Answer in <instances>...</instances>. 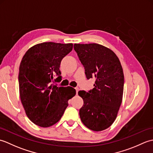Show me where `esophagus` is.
<instances>
[{"instance_id": "34e87169", "label": "esophagus", "mask_w": 153, "mask_h": 153, "mask_svg": "<svg viewBox=\"0 0 153 153\" xmlns=\"http://www.w3.org/2000/svg\"><path fill=\"white\" fill-rule=\"evenodd\" d=\"M75 89H76V94L77 95V93H78V91H79V88H78V87H76V88H75Z\"/></svg>"}]
</instances>
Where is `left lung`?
I'll use <instances>...</instances> for the list:
<instances>
[{"instance_id":"8db88e82","label":"left lung","mask_w":153,"mask_h":153,"mask_svg":"<svg viewBox=\"0 0 153 153\" xmlns=\"http://www.w3.org/2000/svg\"><path fill=\"white\" fill-rule=\"evenodd\" d=\"M74 50L87 79H95L92 90L78 92L83 100L81 120L91 130H105L115 121L122 101L124 76L121 63L112 50L99 44L76 43Z\"/></svg>"}]
</instances>
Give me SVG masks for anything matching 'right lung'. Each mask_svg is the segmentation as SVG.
I'll list each match as a JSON object with an SVG mask.
<instances>
[{"instance_id":"add662e5","label":"right lung","mask_w":153,"mask_h":153,"mask_svg":"<svg viewBox=\"0 0 153 153\" xmlns=\"http://www.w3.org/2000/svg\"><path fill=\"white\" fill-rule=\"evenodd\" d=\"M72 48V43L46 42L31 47L22 58L18 76L21 102L28 118L42 128L59 121L68 100L76 94L73 87L52 83L61 81L60 62Z\"/></svg>"}]
</instances>
